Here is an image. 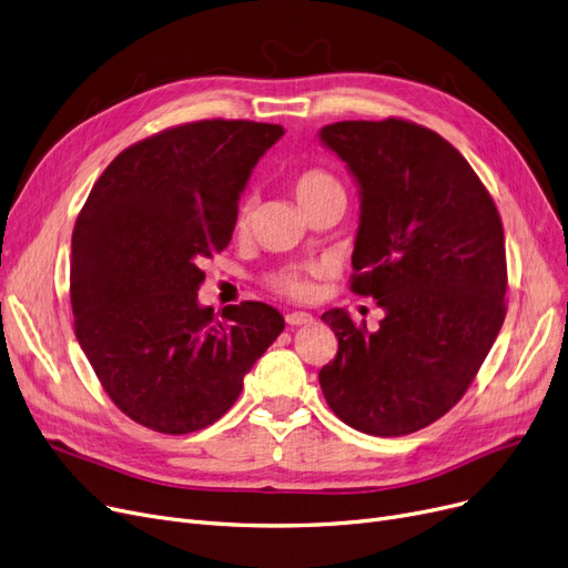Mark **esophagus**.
<instances>
[{
    "instance_id": "34e87169",
    "label": "esophagus",
    "mask_w": 568,
    "mask_h": 568,
    "mask_svg": "<svg viewBox=\"0 0 568 568\" xmlns=\"http://www.w3.org/2000/svg\"><path fill=\"white\" fill-rule=\"evenodd\" d=\"M285 323L290 327H302V325H313V315L306 311H292L285 315Z\"/></svg>"
}]
</instances>
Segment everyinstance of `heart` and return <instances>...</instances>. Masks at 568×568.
Instances as JSON below:
<instances>
[{
    "mask_svg": "<svg viewBox=\"0 0 568 568\" xmlns=\"http://www.w3.org/2000/svg\"><path fill=\"white\" fill-rule=\"evenodd\" d=\"M294 187V196H297V202L304 204L306 200H313V196L323 194L332 187H341L338 181L327 174L323 169H306L302 174L294 179L292 183ZM251 213H253V204L251 200H243L239 206V215H236V230L243 232L251 223ZM323 266L320 264H302V266H290L278 271L276 276H271V287L281 294H287V297L294 300H304L311 294V278L317 276Z\"/></svg>",
    "mask_w": 568,
    "mask_h": 568,
    "instance_id": "heart-1",
    "label": "heart"
}]
</instances>
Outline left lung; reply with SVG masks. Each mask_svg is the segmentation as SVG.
I'll list each match as a JSON object with an SVG mask.
<instances>
[{
	"label": "left lung",
	"instance_id": "8db88e82",
	"mask_svg": "<svg viewBox=\"0 0 568 568\" xmlns=\"http://www.w3.org/2000/svg\"><path fill=\"white\" fill-rule=\"evenodd\" d=\"M317 136L359 194L353 292L385 311L376 332L323 313L338 353L320 387L345 425L404 436L464 397L504 325L501 217L457 148L415 122L343 120Z\"/></svg>",
	"mask_w": 568,
	"mask_h": 568
}]
</instances>
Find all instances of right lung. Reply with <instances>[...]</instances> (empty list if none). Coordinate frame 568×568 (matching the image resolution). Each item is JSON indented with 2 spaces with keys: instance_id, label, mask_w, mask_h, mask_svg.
<instances>
[{
  "instance_id": "1",
  "label": "right lung",
  "mask_w": 568,
  "mask_h": 568,
  "mask_svg": "<svg viewBox=\"0 0 568 568\" xmlns=\"http://www.w3.org/2000/svg\"><path fill=\"white\" fill-rule=\"evenodd\" d=\"M285 130L200 120L122 151L71 234L73 329L113 404L162 434L223 417L285 327L262 302L202 306V262L225 251L241 192Z\"/></svg>"
}]
</instances>
